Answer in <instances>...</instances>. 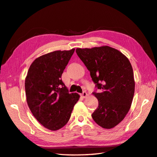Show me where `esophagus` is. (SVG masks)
<instances>
[{"label": "esophagus", "mask_w": 157, "mask_h": 157, "mask_svg": "<svg viewBox=\"0 0 157 157\" xmlns=\"http://www.w3.org/2000/svg\"><path fill=\"white\" fill-rule=\"evenodd\" d=\"M88 96V94L86 92H83V93L81 94V96L83 98H85L86 96Z\"/></svg>", "instance_id": "obj_1"}]
</instances>
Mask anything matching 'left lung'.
Listing matches in <instances>:
<instances>
[{"label":"left lung","instance_id":"8db88e82","mask_svg":"<svg viewBox=\"0 0 157 157\" xmlns=\"http://www.w3.org/2000/svg\"><path fill=\"white\" fill-rule=\"evenodd\" d=\"M76 52L101 90L93 93L99 101L93 119L103 128L111 129L124 119L132 105L135 90L132 65L122 52L108 46L77 48Z\"/></svg>","mask_w":157,"mask_h":157}]
</instances>
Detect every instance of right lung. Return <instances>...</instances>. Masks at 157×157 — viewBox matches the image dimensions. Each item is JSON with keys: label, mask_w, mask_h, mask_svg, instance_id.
Listing matches in <instances>:
<instances>
[{"label": "right lung", "mask_w": 157, "mask_h": 157, "mask_svg": "<svg viewBox=\"0 0 157 157\" xmlns=\"http://www.w3.org/2000/svg\"><path fill=\"white\" fill-rule=\"evenodd\" d=\"M75 48L56 50L36 58L25 80L27 105L36 119L50 130H59L68 122L78 101L77 93L68 92L61 79Z\"/></svg>", "instance_id": "obj_1"}]
</instances>
